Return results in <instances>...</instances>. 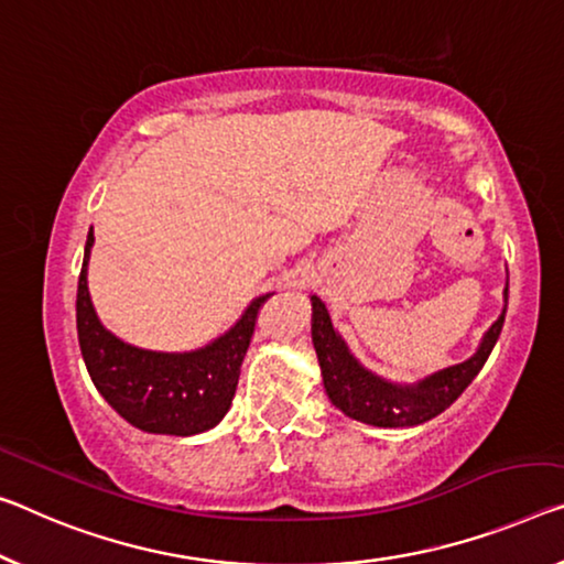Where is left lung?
Returning <instances> with one entry per match:
<instances>
[{
    "mask_svg": "<svg viewBox=\"0 0 564 564\" xmlns=\"http://www.w3.org/2000/svg\"><path fill=\"white\" fill-rule=\"evenodd\" d=\"M507 300L509 288L505 290V302ZM505 315L507 305L497 317V323L484 333L479 350L469 360L431 372V376L415 380V383H391V380L380 378L366 366H360L340 333L333 327L325 302L312 297V345H315L319 370H323L325 393L335 409H340L355 421L368 423V426H419V423L444 413L479 376V370L499 340Z\"/></svg>",
    "mask_w": 564,
    "mask_h": 564,
    "instance_id": "obj_1",
    "label": "left lung"
}]
</instances>
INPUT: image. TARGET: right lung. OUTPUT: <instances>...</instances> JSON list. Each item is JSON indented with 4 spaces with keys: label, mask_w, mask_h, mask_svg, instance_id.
Listing matches in <instances>:
<instances>
[{
    "label": "right lung",
    "mask_w": 564,
    "mask_h": 564,
    "mask_svg": "<svg viewBox=\"0 0 564 564\" xmlns=\"http://www.w3.org/2000/svg\"><path fill=\"white\" fill-rule=\"evenodd\" d=\"M93 231L77 280V340L98 393L131 426L166 436H194L227 415L241 360L252 343L257 312L270 294L252 300L231 330L192 352H155L128 345L102 327L88 292Z\"/></svg>",
    "instance_id": "add662e5"
}]
</instances>
